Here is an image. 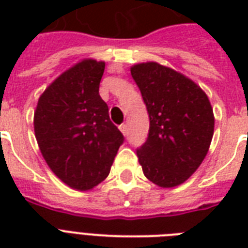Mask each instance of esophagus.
<instances>
[{"mask_svg":"<svg viewBox=\"0 0 248 248\" xmlns=\"http://www.w3.org/2000/svg\"><path fill=\"white\" fill-rule=\"evenodd\" d=\"M120 130H121V132L124 134V135H126V134H127V126H126V124H121Z\"/></svg>","mask_w":248,"mask_h":248,"instance_id":"esophagus-1","label":"esophagus"}]
</instances>
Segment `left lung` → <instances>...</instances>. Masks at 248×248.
Wrapping results in <instances>:
<instances>
[{
	"label": "left lung",
	"instance_id": "8db88e82",
	"mask_svg": "<svg viewBox=\"0 0 248 248\" xmlns=\"http://www.w3.org/2000/svg\"><path fill=\"white\" fill-rule=\"evenodd\" d=\"M131 76L149 114V135L138 149L140 166L153 184L177 186L196 172L210 149L215 128L211 103L193 79L155 62L134 64Z\"/></svg>",
	"mask_w": 248,
	"mask_h": 248
}]
</instances>
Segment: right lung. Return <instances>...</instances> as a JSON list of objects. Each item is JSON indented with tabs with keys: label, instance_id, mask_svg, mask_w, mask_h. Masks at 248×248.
<instances>
[{
	"label": "right lung",
	"instance_id": "right-lung-1",
	"mask_svg": "<svg viewBox=\"0 0 248 248\" xmlns=\"http://www.w3.org/2000/svg\"><path fill=\"white\" fill-rule=\"evenodd\" d=\"M105 63L82 59L41 93L33 126L42 157L64 184L90 190L109 175L124 136L99 95Z\"/></svg>",
	"mask_w": 248,
	"mask_h": 248
}]
</instances>
